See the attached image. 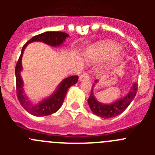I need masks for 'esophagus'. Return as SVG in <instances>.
I'll return each mask as SVG.
<instances>
[{"instance_id":"obj_1","label":"esophagus","mask_w":155,"mask_h":155,"mask_svg":"<svg viewBox=\"0 0 155 155\" xmlns=\"http://www.w3.org/2000/svg\"><path fill=\"white\" fill-rule=\"evenodd\" d=\"M88 79H89V75H88L87 73H86V72L83 73L80 77H79V80H80L81 81H82L88 80Z\"/></svg>"}]
</instances>
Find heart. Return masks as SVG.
Returning a JSON list of instances; mask_svg holds the SVG:
<instances>
[{"label":"heart","instance_id":"obj_1","mask_svg":"<svg viewBox=\"0 0 155 155\" xmlns=\"http://www.w3.org/2000/svg\"><path fill=\"white\" fill-rule=\"evenodd\" d=\"M120 50V46L114 42H105L95 49V53L102 58H109L116 54Z\"/></svg>","mask_w":155,"mask_h":155}]
</instances>
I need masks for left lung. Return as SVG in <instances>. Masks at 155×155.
Here are the masks:
<instances>
[{"label":"left lung","mask_w":155,"mask_h":155,"mask_svg":"<svg viewBox=\"0 0 155 155\" xmlns=\"http://www.w3.org/2000/svg\"><path fill=\"white\" fill-rule=\"evenodd\" d=\"M97 81H98L95 80L94 83H97ZM94 84H93L92 85L91 94L89 98H87V102L90 106V109L94 114L105 119L115 117L125 111V109L134 100V97L136 96L138 87V84L134 83L128 94L124 98H121L112 104H103L98 102L93 94V88H94Z\"/></svg>","instance_id":"1"}]
</instances>
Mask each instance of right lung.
Masks as SVG:
<instances>
[{
    "mask_svg": "<svg viewBox=\"0 0 155 155\" xmlns=\"http://www.w3.org/2000/svg\"><path fill=\"white\" fill-rule=\"evenodd\" d=\"M68 36H69L68 34L62 31H46L32 37L22 47L21 55L19 57L18 61L15 66L16 92L19 102L30 114L35 116H44L56 113L61 108L70 87L78 82V76H71L65 78L59 84L57 91L49 98H45L39 103L32 104L25 95L23 91V81L21 78V71L22 70L21 57L23 55V52L27 45L31 42L39 41V42H45L50 46H57L62 44L64 41H65L66 38Z\"/></svg>",
    "mask_w": 155,
    "mask_h": 155,
    "instance_id": "right-lung-1",
    "label": "right lung"
}]
</instances>
